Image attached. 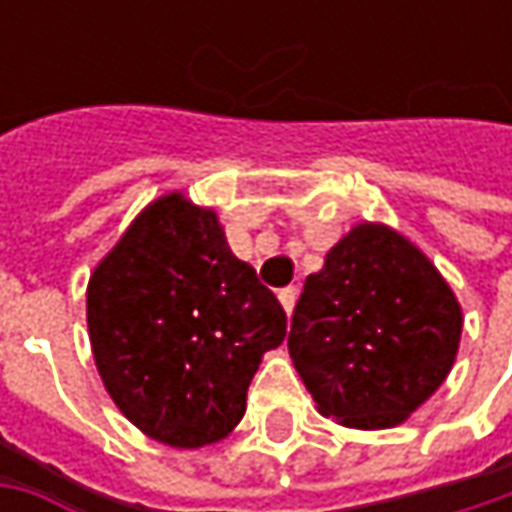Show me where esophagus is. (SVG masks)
Listing matches in <instances>:
<instances>
[{
    "label": "esophagus",
    "instance_id": "34e87169",
    "mask_svg": "<svg viewBox=\"0 0 512 512\" xmlns=\"http://www.w3.org/2000/svg\"><path fill=\"white\" fill-rule=\"evenodd\" d=\"M279 302H282L285 313L290 316V313H293V305H296V287H282V290H279Z\"/></svg>",
    "mask_w": 512,
    "mask_h": 512
}]
</instances>
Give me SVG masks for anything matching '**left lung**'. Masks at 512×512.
Masks as SVG:
<instances>
[{"mask_svg":"<svg viewBox=\"0 0 512 512\" xmlns=\"http://www.w3.org/2000/svg\"><path fill=\"white\" fill-rule=\"evenodd\" d=\"M459 336L462 310L439 270L396 230L359 225L307 276L287 350L319 413L382 430L436 393Z\"/></svg>","mask_w":512,"mask_h":512,"instance_id":"8db88e82","label":"left lung"}]
</instances>
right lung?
<instances>
[{
  "mask_svg": "<svg viewBox=\"0 0 512 512\" xmlns=\"http://www.w3.org/2000/svg\"><path fill=\"white\" fill-rule=\"evenodd\" d=\"M93 359L116 407L170 447L219 442L287 333L285 307L236 259L213 210L162 196L88 285Z\"/></svg>",
  "mask_w": 512,
  "mask_h": 512,
  "instance_id": "obj_1",
  "label": "right lung"
}]
</instances>
